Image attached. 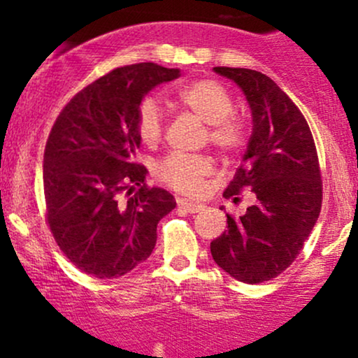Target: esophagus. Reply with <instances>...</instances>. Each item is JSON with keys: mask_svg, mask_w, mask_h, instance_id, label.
Here are the masks:
<instances>
[{"mask_svg": "<svg viewBox=\"0 0 358 358\" xmlns=\"http://www.w3.org/2000/svg\"><path fill=\"white\" fill-rule=\"evenodd\" d=\"M178 207L183 208V210L188 212V213H196V212L202 210L203 205L199 203V202H190V200L180 199V200H178Z\"/></svg>", "mask_w": 358, "mask_h": 358, "instance_id": "34e87169", "label": "esophagus"}]
</instances>
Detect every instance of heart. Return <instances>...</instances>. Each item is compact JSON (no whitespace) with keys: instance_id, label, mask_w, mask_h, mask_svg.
<instances>
[{"instance_id":"b5f03b06","label":"heart","mask_w":358,"mask_h":358,"mask_svg":"<svg viewBox=\"0 0 358 358\" xmlns=\"http://www.w3.org/2000/svg\"><path fill=\"white\" fill-rule=\"evenodd\" d=\"M180 104L208 124L207 139L220 153H237L244 146L248 131L244 122L234 116V99L224 85L213 80H199L178 94ZM138 136L146 146H155L163 136V113L153 96L139 101L136 108ZM210 159L202 155H168L156 166V175L182 193H199L203 176L210 173Z\"/></svg>"}]
</instances>
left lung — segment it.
Returning a JSON list of instances; mask_svg holds the SVG:
<instances>
[{"label":"left lung","instance_id":"obj_1","mask_svg":"<svg viewBox=\"0 0 358 358\" xmlns=\"http://www.w3.org/2000/svg\"><path fill=\"white\" fill-rule=\"evenodd\" d=\"M213 71L239 85L252 113L248 151L224 196L236 200L250 188L257 200L239 219L227 213V231L210 252L237 281L257 285L293 264L318 220V153L305 116L273 79L250 69Z\"/></svg>","mask_w":358,"mask_h":358}]
</instances>
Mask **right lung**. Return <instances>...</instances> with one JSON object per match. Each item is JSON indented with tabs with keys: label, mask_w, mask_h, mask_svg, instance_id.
Masks as SVG:
<instances>
[{
	"label": "right lung",
	"mask_w": 358,
	"mask_h": 358,
	"mask_svg": "<svg viewBox=\"0 0 358 358\" xmlns=\"http://www.w3.org/2000/svg\"><path fill=\"white\" fill-rule=\"evenodd\" d=\"M178 77V69L151 62L117 67L77 92L53 122L43 155L47 222L82 273L124 276L153 252L156 225L176 202L145 183L136 108Z\"/></svg>",
	"instance_id": "right-lung-1"
}]
</instances>
